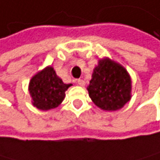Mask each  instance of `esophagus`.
Wrapping results in <instances>:
<instances>
[{"label": "esophagus", "instance_id": "esophagus-1", "mask_svg": "<svg viewBox=\"0 0 160 160\" xmlns=\"http://www.w3.org/2000/svg\"><path fill=\"white\" fill-rule=\"evenodd\" d=\"M77 82H78V86H81V87H83L84 84H86V82H84L83 79H81V78H78V81H77Z\"/></svg>", "mask_w": 160, "mask_h": 160}]
</instances>
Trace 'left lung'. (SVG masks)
<instances>
[{
  "label": "left lung",
  "instance_id": "8db88e82",
  "mask_svg": "<svg viewBox=\"0 0 160 160\" xmlns=\"http://www.w3.org/2000/svg\"><path fill=\"white\" fill-rule=\"evenodd\" d=\"M89 98L104 110H118L130 99L131 81L125 68L108 58L99 61L88 87Z\"/></svg>",
  "mask_w": 160,
  "mask_h": 160
}]
</instances>
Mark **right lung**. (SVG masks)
Masks as SVG:
<instances>
[{"mask_svg":"<svg viewBox=\"0 0 160 160\" xmlns=\"http://www.w3.org/2000/svg\"><path fill=\"white\" fill-rule=\"evenodd\" d=\"M71 83H63L52 67L38 72L30 82L29 91L32 104L38 109L48 110L57 108L64 98V92Z\"/></svg>","mask_w":160,"mask_h":160,"instance_id":"add662e5","label":"right lung"}]
</instances>
